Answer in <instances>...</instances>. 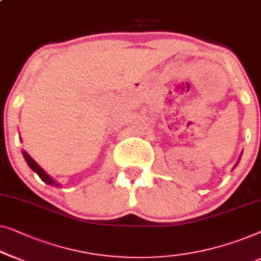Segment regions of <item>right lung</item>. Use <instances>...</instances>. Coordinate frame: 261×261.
<instances>
[{
	"label": "right lung",
	"instance_id": "1",
	"mask_svg": "<svg viewBox=\"0 0 261 261\" xmlns=\"http://www.w3.org/2000/svg\"><path fill=\"white\" fill-rule=\"evenodd\" d=\"M22 154H23V156H24V159H25V161H27V164L29 165V167L32 168L33 171L35 172L36 174L41 177V180H42L43 182H46V184H48V185H55V186H59V184H56L55 181L53 180L51 177L49 176V175L47 174V173L44 172L43 169L41 168L40 166L37 165L36 162L33 160V158L30 156L27 152H24V150H22Z\"/></svg>",
	"mask_w": 261,
	"mask_h": 261
}]
</instances>
